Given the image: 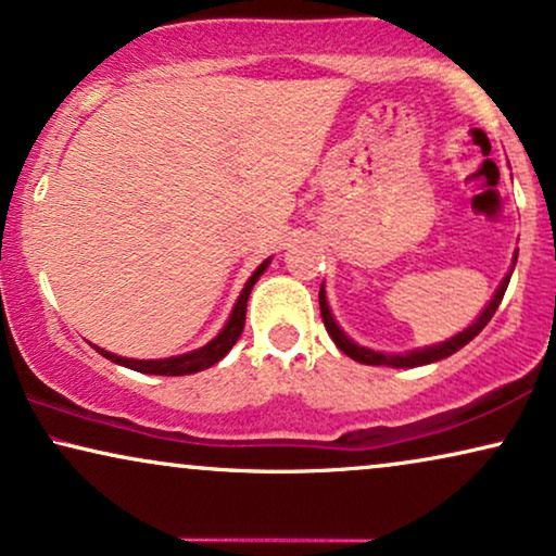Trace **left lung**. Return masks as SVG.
<instances>
[{
  "label": "left lung",
  "instance_id": "obj_1",
  "mask_svg": "<svg viewBox=\"0 0 556 556\" xmlns=\"http://www.w3.org/2000/svg\"><path fill=\"white\" fill-rule=\"evenodd\" d=\"M518 255V252H516ZM514 265H516V257H514ZM510 273H514V268H510ZM510 273L506 278L501 280L498 291H495L493 299H490V304L485 306V312H482L478 319H475L470 327L459 331V334L450 337L446 342H439V344H431V348H421V350H410V352H403V355H388V352H375V350H367V348H359V344H355L350 340L348 334L340 329V324L334 321V316H331L329 312V304H327V293H324V286L319 291V308H321V319H324V327H327L329 337L334 340L337 348H340L344 355L357 359V363L363 365H388V367H419V365H429V363H437V359H444L454 355L457 350H463L467 342L475 340V337L480 334L482 329H485V324L493 319L495 308L501 306L503 301V293H506L508 288V280H510Z\"/></svg>",
  "mask_w": 556,
  "mask_h": 556
}]
</instances>
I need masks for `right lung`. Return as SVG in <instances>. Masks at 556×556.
<instances>
[{
    "label": "right lung",
    "mask_w": 556,
    "mask_h": 556,
    "mask_svg": "<svg viewBox=\"0 0 556 556\" xmlns=\"http://www.w3.org/2000/svg\"><path fill=\"white\" fill-rule=\"evenodd\" d=\"M268 263H270V257H268V261H263L261 265H257V270L252 273L248 283H244L240 299H237V304L232 308V314H229L227 324H225V327H222V331L214 337L212 342L204 344V348L186 352V355L165 357V359H132V357L112 355V352L97 348V344H93V348H97V352L102 357L112 359V363H117L122 367H129V370H137V372H148V375H191V372L206 370V367H212L214 363H219V359L225 357L227 352L235 348V342L240 340V334H242V329H244V312H248L250 291H252V286L257 283V278L263 276L265 268H268Z\"/></svg>",
    "instance_id": "right-lung-1"
}]
</instances>
